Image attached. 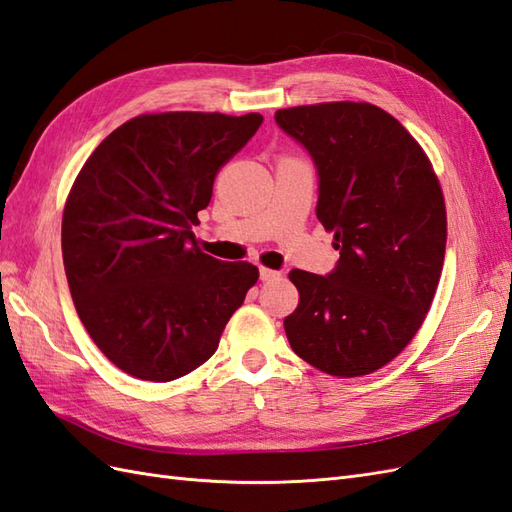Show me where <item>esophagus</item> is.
<instances>
[{"label": "esophagus", "instance_id": "esophagus-1", "mask_svg": "<svg viewBox=\"0 0 512 512\" xmlns=\"http://www.w3.org/2000/svg\"><path fill=\"white\" fill-rule=\"evenodd\" d=\"M259 277H261V281H272V279H279V277H281V272L261 266V268H259Z\"/></svg>", "mask_w": 512, "mask_h": 512}]
</instances>
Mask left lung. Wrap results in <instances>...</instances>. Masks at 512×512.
Returning a JSON list of instances; mask_svg holds the SVG:
<instances>
[{"label":"left lung","instance_id":"1","mask_svg":"<svg viewBox=\"0 0 512 512\" xmlns=\"http://www.w3.org/2000/svg\"><path fill=\"white\" fill-rule=\"evenodd\" d=\"M275 120L312 154L316 218L340 251L327 277L290 272L299 305L283 320L285 336L327 375L375 373L432 307L447 244L441 183L419 141L375 104L292 106Z\"/></svg>","mask_w":512,"mask_h":512}]
</instances>
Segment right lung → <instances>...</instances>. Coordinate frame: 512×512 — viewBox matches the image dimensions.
I'll use <instances>...</instances> for the list:
<instances>
[{
  "label": "right lung",
  "instance_id": "1",
  "mask_svg": "<svg viewBox=\"0 0 512 512\" xmlns=\"http://www.w3.org/2000/svg\"><path fill=\"white\" fill-rule=\"evenodd\" d=\"M259 113H144L82 165L63 211V264L82 325L106 358L146 382L205 364L259 279L248 261L202 253L192 227L220 168Z\"/></svg>",
  "mask_w": 512,
  "mask_h": 512
}]
</instances>
